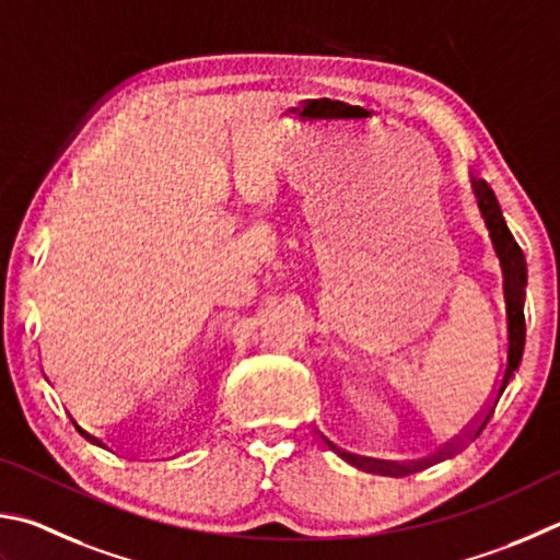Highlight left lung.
Listing matches in <instances>:
<instances>
[{"label":"left lung","mask_w":560,"mask_h":560,"mask_svg":"<svg viewBox=\"0 0 560 560\" xmlns=\"http://www.w3.org/2000/svg\"><path fill=\"white\" fill-rule=\"evenodd\" d=\"M472 189L477 196V206L482 211V219L489 229V235H492V245L497 250L499 265H502V275H504V302H506V329H509V345H506V366H504V376L499 381V390L494 398V406L499 396L504 394V388L509 381H512L514 371L522 364V354H524V341H526V325H524V295H526V260L524 253L518 248V243L514 241L512 231L502 215V209H499V201L494 191L489 189V184L482 179H472ZM494 406H489V410L482 418V423L477 425L475 435L482 433V428L489 423V418L494 413ZM329 443V440H327ZM331 450H337L335 443H329ZM341 457H347L354 463L357 467L366 469V472H378V475H408L413 472L416 467H404L396 463H386V459H371V457H359V455H349L345 450H339Z\"/></svg>","instance_id":"obj_1"}]
</instances>
